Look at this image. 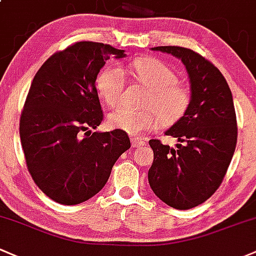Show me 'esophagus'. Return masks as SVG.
I'll return each instance as SVG.
<instances>
[{"instance_id": "34e87169", "label": "esophagus", "mask_w": 256, "mask_h": 256, "mask_svg": "<svg viewBox=\"0 0 256 256\" xmlns=\"http://www.w3.org/2000/svg\"><path fill=\"white\" fill-rule=\"evenodd\" d=\"M130 143H132V148H136V146H144L146 144V140H144L143 138H138V136H133V138H130Z\"/></svg>"}]
</instances>
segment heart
I'll return each mask as SVG.
<instances>
[{
	"label": "heart",
	"mask_w": 256,
	"mask_h": 256,
	"mask_svg": "<svg viewBox=\"0 0 256 256\" xmlns=\"http://www.w3.org/2000/svg\"><path fill=\"white\" fill-rule=\"evenodd\" d=\"M134 80L148 90L144 110L120 107L108 116V126L136 136L155 128L160 122L172 126L185 116L191 97L186 88L178 84L176 72L158 59H138L130 65ZM126 75L120 66L107 65L98 74L96 88L104 104L116 107L122 100L126 88Z\"/></svg>",
	"instance_id": "heart-1"
}]
</instances>
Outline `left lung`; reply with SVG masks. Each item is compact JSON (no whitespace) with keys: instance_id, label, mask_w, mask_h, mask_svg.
I'll return each mask as SVG.
<instances>
[{"instance_id":"1","label":"left lung","mask_w":256,"mask_h":256,"mask_svg":"<svg viewBox=\"0 0 256 256\" xmlns=\"http://www.w3.org/2000/svg\"><path fill=\"white\" fill-rule=\"evenodd\" d=\"M182 62L190 78L191 102L182 118L165 134L176 148L150 139L154 162L149 185L162 202L190 210L207 201L222 184L236 146L233 96L224 76L198 52L182 46H156Z\"/></svg>"}]
</instances>
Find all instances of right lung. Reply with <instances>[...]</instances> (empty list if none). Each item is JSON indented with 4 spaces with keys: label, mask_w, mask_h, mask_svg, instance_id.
Segmentation results:
<instances>
[{
    "label": "right lung",
    "mask_w": 256,
    "mask_h": 256,
    "mask_svg": "<svg viewBox=\"0 0 256 256\" xmlns=\"http://www.w3.org/2000/svg\"><path fill=\"white\" fill-rule=\"evenodd\" d=\"M110 56L124 58V50L78 42L52 55L32 81L20 143L32 178L58 204H78L98 194L130 148L126 132H92L104 120L96 78Z\"/></svg>",
    "instance_id": "1"
}]
</instances>
